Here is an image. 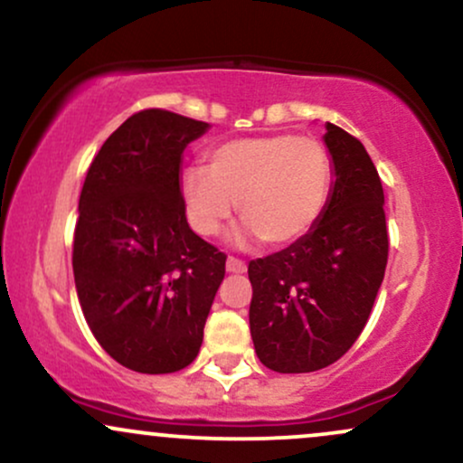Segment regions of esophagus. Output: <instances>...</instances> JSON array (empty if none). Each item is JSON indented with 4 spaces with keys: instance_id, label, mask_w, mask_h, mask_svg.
Masks as SVG:
<instances>
[{
    "instance_id": "obj_1",
    "label": "esophagus",
    "mask_w": 463,
    "mask_h": 463,
    "mask_svg": "<svg viewBox=\"0 0 463 463\" xmlns=\"http://www.w3.org/2000/svg\"><path fill=\"white\" fill-rule=\"evenodd\" d=\"M226 269H228V272H232V274H243V272H246V263H243L241 259H237V257H228L226 259Z\"/></svg>"
}]
</instances>
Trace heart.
<instances>
[{
    "mask_svg": "<svg viewBox=\"0 0 463 463\" xmlns=\"http://www.w3.org/2000/svg\"><path fill=\"white\" fill-rule=\"evenodd\" d=\"M333 187V161L313 137L268 135L220 143L206 167H189L180 180L191 228L213 237L235 213L250 237L274 248L300 241L316 228Z\"/></svg>",
    "mask_w": 463,
    "mask_h": 463,
    "instance_id": "heart-1",
    "label": "heart"
}]
</instances>
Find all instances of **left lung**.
<instances>
[{"label":"left lung","mask_w":463,"mask_h":463,"mask_svg":"<svg viewBox=\"0 0 463 463\" xmlns=\"http://www.w3.org/2000/svg\"><path fill=\"white\" fill-rule=\"evenodd\" d=\"M335 184L316 228L248 265L250 335L265 368L316 372L346 354L383 283V184L357 137L326 124Z\"/></svg>","instance_id":"1"}]
</instances>
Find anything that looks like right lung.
Segmentation results:
<instances>
[{"label":"right lung","instance_id":"add662e5","mask_svg":"<svg viewBox=\"0 0 463 463\" xmlns=\"http://www.w3.org/2000/svg\"><path fill=\"white\" fill-rule=\"evenodd\" d=\"M209 124L146 109L117 128L89 165L73 232V280L98 344L143 374L198 357L226 274V254L187 224L180 163Z\"/></svg>","mask_w":463,"mask_h":463}]
</instances>
